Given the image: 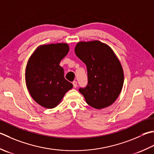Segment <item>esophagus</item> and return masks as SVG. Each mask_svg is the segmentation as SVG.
Wrapping results in <instances>:
<instances>
[{
    "mask_svg": "<svg viewBox=\"0 0 154 154\" xmlns=\"http://www.w3.org/2000/svg\"><path fill=\"white\" fill-rule=\"evenodd\" d=\"M73 87L74 88H76L77 86V82L76 81H74L73 82Z\"/></svg>",
    "mask_w": 154,
    "mask_h": 154,
    "instance_id": "1",
    "label": "esophagus"
}]
</instances>
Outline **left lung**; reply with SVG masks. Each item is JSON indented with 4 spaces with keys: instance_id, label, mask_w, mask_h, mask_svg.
<instances>
[{
    "instance_id": "8db88e82",
    "label": "left lung",
    "mask_w": 154,
    "mask_h": 154,
    "mask_svg": "<svg viewBox=\"0 0 154 154\" xmlns=\"http://www.w3.org/2000/svg\"><path fill=\"white\" fill-rule=\"evenodd\" d=\"M75 52L87 66L88 83L85 88L79 89L87 103L98 109L113 104L124 81L122 65L113 50L99 41H81Z\"/></svg>"
}]
</instances>
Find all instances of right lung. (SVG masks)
Here are the masks:
<instances>
[{"label":"right lung","mask_w":154,"mask_h":154,"mask_svg":"<svg viewBox=\"0 0 154 154\" xmlns=\"http://www.w3.org/2000/svg\"><path fill=\"white\" fill-rule=\"evenodd\" d=\"M69 51L67 43L43 45L32 54L27 63L25 80L32 99L42 107H55L73 84L64 77L60 61Z\"/></svg>","instance_id":"right-lung-1"}]
</instances>
